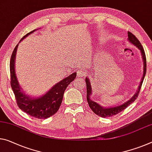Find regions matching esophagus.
Returning a JSON list of instances; mask_svg holds the SVG:
<instances>
[{"instance_id": "1", "label": "esophagus", "mask_w": 152, "mask_h": 152, "mask_svg": "<svg viewBox=\"0 0 152 152\" xmlns=\"http://www.w3.org/2000/svg\"><path fill=\"white\" fill-rule=\"evenodd\" d=\"M86 72L84 70V69H79V70L78 71V73H77V75H78V76H80V77H83L85 75Z\"/></svg>"}]
</instances>
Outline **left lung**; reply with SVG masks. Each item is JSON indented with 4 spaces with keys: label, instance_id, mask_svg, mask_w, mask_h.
<instances>
[{
    "label": "left lung",
    "instance_id": "obj_1",
    "mask_svg": "<svg viewBox=\"0 0 152 152\" xmlns=\"http://www.w3.org/2000/svg\"><path fill=\"white\" fill-rule=\"evenodd\" d=\"M128 37H129L128 38L129 41L131 42V44L136 46V47H137L139 50H140L142 59H143V76H142L140 84H139V88L137 89V93L133 95V97H131V99H130L129 101H127V102L124 103L123 104L119 105H118V106L109 107H102V105H100L99 103L93 102V101L91 99V94H92V88H91L90 80H89L88 78H87V77L85 78V81L86 84V99H87L88 105L95 114L99 115L101 117H103V118L111 117L112 116V115H116L117 114H118V113H120V112H122V110L126 109V108L128 107L130 104H131L132 103H133L137 98V97H138L139 93L140 92L142 83H143L144 78H145V76L146 74L145 53L141 44L140 43V42H139V40L136 38L135 36L132 34L131 32H128Z\"/></svg>",
    "mask_w": 152,
    "mask_h": 152
}]
</instances>
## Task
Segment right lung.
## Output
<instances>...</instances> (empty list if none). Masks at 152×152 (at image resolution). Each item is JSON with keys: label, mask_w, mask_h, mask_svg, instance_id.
<instances>
[{"label": "right lung", "mask_w": 152, "mask_h": 152, "mask_svg": "<svg viewBox=\"0 0 152 152\" xmlns=\"http://www.w3.org/2000/svg\"><path fill=\"white\" fill-rule=\"evenodd\" d=\"M35 30H34L26 34L21 38L20 42ZM18 45H17L13 50L10 61L11 85L15 94L17 103L21 110L31 116L38 119L48 118L54 115L59 109L65 90L71 82L76 78V73L74 72L69 76L59 82L47 93H45V95L38 97H32L28 96L21 89L15 74V61Z\"/></svg>", "instance_id": "obj_1"}]
</instances>
